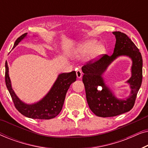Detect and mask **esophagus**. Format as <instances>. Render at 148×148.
<instances>
[{
	"label": "esophagus",
	"mask_w": 148,
	"mask_h": 148,
	"mask_svg": "<svg viewBox=\"0 0 148 148\" xmlns=\"http://www.w3.org/2000/svg\"><path fill=\"white\" fill-rule=\"evenodd\" d=\"M76 73H77V77L78 79H80V78L82 77L83 73H82V72L80 70H77V71Z\"/></svg>",
	"instance_id": "obj_1"
}]
</instances>
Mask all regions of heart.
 Segmentation results:
<instances>
[{
	"label": "heart",
	"instance_id": "obj_1",
	"mask_svg": "<svg viewBox=\"0 0 148 148\" xmlns=\"http://www.w3.org/2000/svg\"><path fill=\"white\" fill-rule=\"evenodd\" d=\"M95 40H89L81 45L77 50V53L81 56H85L90 54L93 58H98L105 52V47L103 44H97Z\"/></svg>",
	"mask_w": 148,
	"mask_h": 148
}]
</instances>
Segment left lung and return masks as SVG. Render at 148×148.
Returning <instances> with one entry per match:
<instances>
[{
	"label": "left lung",
	"instance_id": "left-lung-1",
	"mask_svg": "<svg viewBox=\"0 0 148 148\" xmlns=\"http://www.w3.org/2000/svg\"><path fill=\"white\" fill-rule=\"evenodd\" d=\"M116 44L111 56L102 54L98 60L90 61L82 66V81L90 110L96 116L111 117L129 112L134 106L137 94L142 82L143 60L141 52L126 34L114 32ZM120 56H129L132 60V77L127 82L130 85L131 94L126 100L119 99L106 86L102 75L113 60Z\"/></svg>",
	"mask_w": 148,
	"mask_h": 148
}]
</instances>
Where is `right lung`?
Here are the masks:
<instances>
[{
    "label": "right lung",
    "mask_w": 148,
    "mask_h": 148,
    "mask_svg": "<svg viewBox=\"0 0 148 148\" xmlns=\"http://www.w3.org/2000/svg\"><path fill=\"white\" fill-rule=\"evenodd\" d=\"M27 33L21 35L16 40L14 48L27 36ZM76 72L64 73L58 75L56 82L47 94L39 102L32 104H27L22 102L16 96L12 89L11 80L9 75V66L5 62V83L7 88L13 101L15 108L26 117L34 119H51L59 114L63 106L66 94L71 84L76 81Z\"/></svg>",
    "instance_id": "obj_1"
}]
</instances>
